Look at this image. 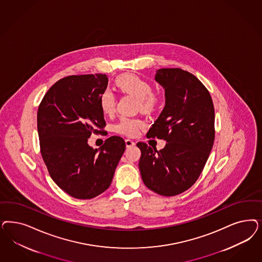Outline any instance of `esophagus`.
<instances>
[{"instance_id": "34e87169", "label": "esophagus", "mask_w": 262, "mask_h": 262, "mask_svg": "<svg viewBox=\"0 0 262 262\" xmlns=\"http://www.w3.org/2000/svg\"><path fill=\"white\" fill-rule=\"evenodd\" d=\"M125 144H126V147H131V146H134L136 144L133 141H131V140H129V139H126V140H125Z\"/></svg>"}]
</instances>
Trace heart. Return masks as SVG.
Segmentation results:
<instances>
[{
	"mask_svg": "<svg viewBox=\"0 0 262 262\" xmlns=\"http://www.w3.org/2000/svg\"><path fill=\"white\" fill-rule=\"evenodd\" d=\"M116 85L121 93L131 95L138 99L139 107L143 113L150 114L156 110L160 103L158 94L152 93V85L143 77L133 73H125L118 76ZM99 106L103 114L112 115L116 108V97L109 90L104 91L99 97ZM144 123L139 119L122 118L117 123L114 129L117 133L128 137L137 135Z\"/></svg>",
	"mask_w": 262,
	"mask_h": 262,
	"instance_id": "1",
	"label": "heart"
}]
</instances>
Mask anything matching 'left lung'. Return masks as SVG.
Wrapping results in <instances>:
<instances>
[{"instance_id":"left-lung-1","label":"left lung","mask_w":262,"mask_h":262,"mask_svg":"<svg viewBox=\"0 0 262 262\" xmlns=\"http://www.w3.org/2000/svg\"><path fill=\"white\" fill-rule=\"evenodd\" d=\"M155 80L164 88L166 104L147 138L167 141L157 150L138 143L139 169L144 185L171 196L194 185L209 157L215 139V112L210 93L190 72L161 68Z\"/></svg>"}]
</instances>
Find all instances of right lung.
Returning <instances> with one entry per match:
<instances>
[{
	"label": "right lung",
	"mask_w": 262,
	"mask_h": 262,
	"mask_svg": "<svg viewBox=\"0 0 262 262\" xmlns=\"http://www.w3.org/2000/svg\"><path fill=\"white\" fill-rule=\"evenodd\" d=\"M108 85L105 74L71 75L53 84L37 111L40 152L51 178L67 194L90 200L110 187L125 150L121 137L113 136L98 149L88 144L104 133L99 97Z\"/></svg>",
	"instance_id": "1"
}]
</instances>
